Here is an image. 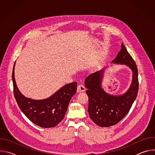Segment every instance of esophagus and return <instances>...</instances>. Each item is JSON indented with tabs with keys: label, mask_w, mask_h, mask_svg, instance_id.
<instances>
[{
	"label": "esophagus",
	"mask_w": 155,
	"mask_h": 155,
	"mask_svg": "<svg viewBox=\"0 0 155 155\" xmlns=\"http://www.w3.org/2000/svg\"><path fill=\"white\" fill-rule=\"evenodd\" d=\"M78 90L80 92H83V91H84L86 90V87L85 86L82 84H80L78 86Z\"/></svg>",
	"instance_id": "obj_1"
}]
</instances>
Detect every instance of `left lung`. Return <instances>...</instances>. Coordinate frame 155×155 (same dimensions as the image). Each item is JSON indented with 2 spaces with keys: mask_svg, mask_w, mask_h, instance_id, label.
Returning <instances> with one entry per match:
<instances>
[{
  "mask_svg": "<svg viewBox=\"0 0 155 155\" xmlns=\"http://www.w3.org/2000/svg\"><path fill=\"white\" fill-rule=\"evenodd\" d=\"M121 50L112 61L114 64L126 65L132 71V79L129 90L119 96L106 93L102 87L105 68L90 75L84 81L88 96L87 112L90 118L101 127H109L120 122L129 112L137 97L139 90L137 65L122 43Z\"/></svg>",
  "mask_w": 155,
  "mask_h": 155,
  "instance_id": "obj_1",
  "label": "left lung"
}]
</instances>
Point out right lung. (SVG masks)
<instances>
[{"instance_id":"right-lung-1","label":"right lung","mask_w":155,"mask_h":155,"mask_svg":"<svg viewBox=\"0 0 155 155\" xmlns=\"http://www.w3.org/2000/svg\"><path fill=\"white\" fill-rule=\"evenodd\" d=\"M15 65L12 72L13 93L16 102L23 113L32 123L41 127H53L64 118L69 102L76 93L77 83L63 87L47 99L34 100L24 96L17 87L15 78Z\"/></svg>"}]
</instances>
